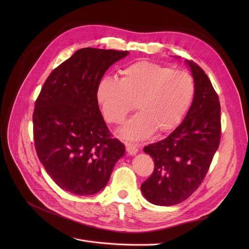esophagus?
Here are the masks:
<instances>
[{
    "label": "esophagus",
    "mask_w": 249,
    "mask_h": 249,
    "mask_svg": "<svg viewBox=\"0 0 249 249\" xmlns=\"http://www.w3.org/2000/svg\"><path fill=\"white\" fill-rule=\"evenodd\" d=\"M126 151L130 155H135L138 152V147L135 144H131V143H126Z\"/></svg>",
    "instance_id": "esophagus-1"
}]
</instances>
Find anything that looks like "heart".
Here are the masks:
<instances>
[{"mask_svg": "<svg viewBox=\"0 0 249 249\" xmlns=\"http://www.w3.org/2000/svg\"><path fill=\"white\" fill-rule=\"evenodd\" d=\"M120 74V80L104 76L97 98L105 118L113 124L122 123L136 103L139 113L120 130L124 138L141 140L153 131L164 133L178 126L194 98L191 74L149 60L129 64Z\"/></svg>", "mask_w": 249, "mask_h": 249, "instance_id": "b5f03b06", "label": "heart"}]
</instances>
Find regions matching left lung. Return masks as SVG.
I'll return each instance as SVG.
<instances>
[{
    "mask_svg": "<svg viewBox=\"0 0 249 249\" xmlns=\"http://www.w3.org/2000/svg\"><path fill=\"white\" fill-rule=\"evenodd\" d=\"M185 62L195 84L185 119L166 138L143 149L153 159L154 171L140 189L148 202L158 206L179 204L199 188L220 143L218 95L198 64Z\"/></svg>",
    "mask_w": 249,
    "mask_h": 249,
    "instance_id": "obj_1",
    "label": "left lung"
}]
</instances>
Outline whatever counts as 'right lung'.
<instances>
[{
    "label": "right lung",
    "instance_id": "obj_1",
    "mask_svg": "<svg viewBox=\"0 0 249 249\" xmlns=\"http://www.w3.org/2000/svg\"><path fill=\"white\" fill-rule=\"evenodd\" d=\"M128 54L90 47L77 50L49 74L36 100L38 159L64 191L78 196L100 192L125 154L123 143L110 137L97 89L107 70Z\"/></svg>",
    "mask_w": 249,
    "mask_h": 249
}]
</instances>
